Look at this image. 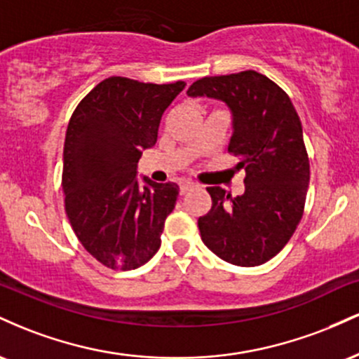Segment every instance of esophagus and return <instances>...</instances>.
Here are the masks:
<instances>
[{
  "mask_svg": "<svg viewBox=\"0 0 359 359\" xmlns=\"http://www.w3.org/2000/svg\"><path fill=\"white\" fill-rule=\"evenodd\" d=\"M194 187V182H182L180 184V194H185L187 191H191Z\"/></svg>",
  "mask_w": 359,
  "mask_h": 359,
  "instance_id": "34e87169",
  "label": "esophagus"
}]
</instances>
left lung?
<instances>
[{
    "mask_svg": "<svg viewBox=\"0 0 359 359\" xmlns=\"http://www.w3.org/2000/svg\"><path fill=\"white\" fill-rule=\"evenodd\" d=\"M187 96L228 106V151L240 156L238 167L246 172L241 196L208 187L212 208L197 221L201 238L224 262L262 265L287 245L302 219L311 170L297 111L285 90L255 71L203 77Z\"/></svg>",
    "mask_w": 359,
    "mask_h": 359,
    "instance_id": "left-lung-1",
    "label": "left lung"
}]
</instances>
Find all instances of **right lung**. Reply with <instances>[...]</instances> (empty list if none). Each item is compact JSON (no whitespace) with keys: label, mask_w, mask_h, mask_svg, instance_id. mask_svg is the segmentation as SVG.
Instances as JSON below:
<instances>
[{"label":"right lung","mask_w":359,"mask_h":359,"mask_svg":"<svg viewBox=\"0 0 359 359\" xmlns=\"http://www.w3.org/2000/svg\"><path fill=\"white\" fill-rule=\"evenodd\" d=\"M185 82L108 77L79 102L64 143L65 212L81 245L113 270H135L160 248L179 185L138 179L143 150Z\"/></svg>","instance_id":"right-lung-1"}]
</instances>
